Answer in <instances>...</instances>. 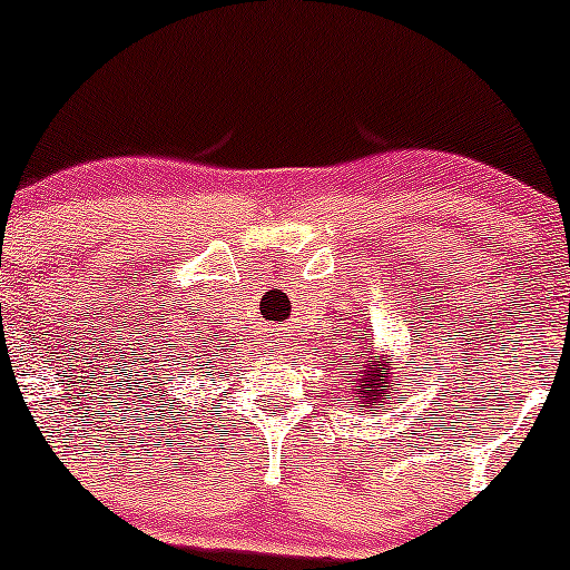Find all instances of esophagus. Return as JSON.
Masks as SVG:
<instances>
[{
    "instance_id": "esophagus-1",
    "label": "esophagus",
    "mask_w": 570,
    "mask_h": 570,
    "mask_svg": "<svg viewBox=\"0 0 570 570\" xmlns=\"http://www.w3.org/2000/svg\"><path fill=\"white\" fill-rule=\"evenodd\" d=\"M275 344H278V342H269V344H267V347H275Z\"/></svg>"
}]
</instances>
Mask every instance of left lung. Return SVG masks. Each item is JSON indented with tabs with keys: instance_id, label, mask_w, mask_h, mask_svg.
Masks as SVG:
<instances>
[{
	"instance_id": "1",
	"label": "left lung",
	"mask_w": 570,
	"mask_h": 570,
	"mask_svg": "<svg viewBox=\"0 0 570 570\" xmlns=\"http://www.w3.org/2000/svg\"><path fill=\"white\" fill-rule=\"evenodd\" d=\"M355 364H358L355 366L358 372H355L353 381H347V394L353 400L350 411L358 407L361 416H364L370 407H386V411H392L396 400H407L402 381L407 377V366H416V361L411 358L400 364V361H394V355H389L383 347H375V342H372V347H366V344L361 347V355L355 358Z\"/></svg>"
}]
</instances>
